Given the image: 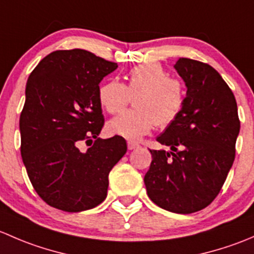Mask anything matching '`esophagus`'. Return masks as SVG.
I'll use <instances>...</instances> for the list:
<instances>
[{"label": "esophagus", "mask_w": 254, "mask_h": 254, "mask_svg": "<svg viewBox=\"0 0 254 254\" xmlns=\"http://www.w3.org/2000/svg\"><path fill=\"white\" fill-rule=\"evenodd\" d=\"M139 147H140L139 143L132 142V141L127 142V148H129V150H135V148H139Z\"/></svg>", "instance_id": "esophagus-1"}]
</instances>
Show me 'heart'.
<instances>
[{
	"mask_svg": "<svg viewBox=\"0 0 254 254\" xmlns=\"http://www.w3.org/2000/svg\"><path fill=\"white\" fill-rule=\"evenodd\" d=\"M127 83L111 79L99 88V103L111 114L120 112L135 96V109L125 111L107 124V131L129 141H139L156 124L165 127L179 117L184 106L181 82L167 77L158 64H142L127 75Z\"/></svg>",
	"mask_w": 254,
	"mask_h": 254,
	"instance_id": "1",
	"label": "heart"
}]
</instances>
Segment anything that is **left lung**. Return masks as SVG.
I'll return each mask as SVG.
<instances>
[{"mask_svg": "<svg viewBox=\"0 0 254 254\" xmlns=\"http://www.w3.org/2000/svg\"><path fill=\"white\" fill-rule=\"evenodd\" d=\"M175 68L187 87L184 106L156 139L170 151L150 150L143 182L156 205L191 214L221 190L235 160L240 120L234 93L214 67L182 58Z\"/></svg>", "mask_w": 254, "mask_h": 254, "instance_id": "left-lung-1", "label": "left lung"}]
</instances>
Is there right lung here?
I'll list each match as a JSON object with an SVG mask.
<instances>
[{
    "instance_id": "add662e5",
    "label": "right lung",
    "mask_w": 254,
    "mask_h": 254,
    "mask_svg": "<svg viewBox=\"0 0 254 254\" xmlns=\"http://www.w3.org/2000/svg\"><path fill=\"white\" fill-rule=\"evenodd\" d=\"M118 65L82 49L49 54L30 73L19 118L20 153L38 195L78 212L106 199L108 176L127 152L119 136L99 139L104 125L99 83ZM96 141L86 153L83 139Z\"/></svg>"
}]
</instances>
